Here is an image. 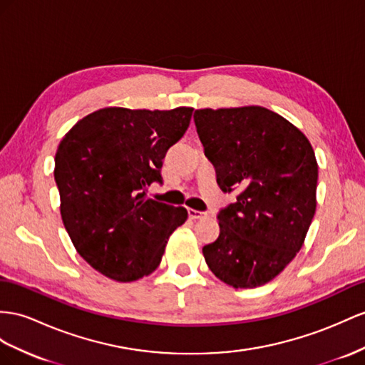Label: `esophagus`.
<instances>
[{
	"instance_id": "1",
	"label": "esophagus",
	"mask_w": 365,
	"mask_h": 365,
	"mask_svg": "<svg viewBox=\"0 0 365 365\" xmlns=\"http://www.w3.org/2000/svg\"><path fill=\"white\" fill-rule=\"evenodd\" d=\"M188 217L190 219H192V220H195V219H203V217H207V212L205 211H195V210H188Z\"/></svg>"
}]
</instances>
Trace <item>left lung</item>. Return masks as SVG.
Here are the masks:
<instances>
[{
    "label": "left lung",
    "instance_id": "1",
    "mask_svg": "<svg viewBox=\"0 0 365 365\" xmlns=\"http://www.w3.org/2000/svg\"><path fill=\"white\" fill-rule=\"evenodd\" d=\"M194 123L223 192L236 202L217 214L220 235L203 247L211 272L235 288H255L292 262L316 211L317 163L308 138L260 106L197 109Z\"/></svg>",
    "mask_w": 365,
    "mask_h": 365
}]
</instances>
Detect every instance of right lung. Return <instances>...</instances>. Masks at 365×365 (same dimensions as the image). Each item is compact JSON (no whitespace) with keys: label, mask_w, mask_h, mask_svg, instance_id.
<instances>
[{"label":"right lung","mask_w":365,"mask_h":365,"mask_svg":"<svg viewBox=\"0 0 365 365\" xmlns=\"http://www.w3.org/2000/svg\"><path fill=\"white\" fill-rule=\"evenodd\" d=\"M192 108H105L81 118L55 154L61 219L73 247L118 282L151 274L188 211L149 199L163 158L186 133Z\"/></svg>","instance_id":"obj_1"}]
</instances>
